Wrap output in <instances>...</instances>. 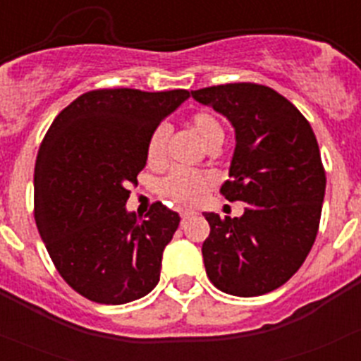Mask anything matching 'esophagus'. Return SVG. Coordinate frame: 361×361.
Wrapping results in <instances>:
<instances>
[{"label":"esophagus","instance_id":"esophagus-1","mask_svg":"<svg viewBox=\"0 0 361 361\" xmlns=\"http://www.w3.org/2000/svg\"><path fill=\"white\" fill-rule=\"evenodd\" d=\"M197 213L195 212H190V209H184V212H180V219H183V222H186V220L193 219Z\"/></svg>","mask_w":361,"mask_h":361}]
</instances>
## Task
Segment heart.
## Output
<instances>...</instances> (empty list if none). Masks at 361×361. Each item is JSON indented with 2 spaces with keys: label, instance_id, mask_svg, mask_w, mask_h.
I'll list each match as a JSON object with an SVG mask.
<instances>
[{
  "label": "heart",
  "instance_id": "obj_1",
  "mask_svg": "<svg viewBox=\"0 0 361 361\" xmlns=\"http://www.w3.org/2000/svg\"><path fill=\"white\" fill-rule=\"evenodd\" d=\"M188 128L199 137L206 148L220 146L224 139V126L215 114L208 110L193 111L186 121ZM146 161L152 168H162L168 161L166 152V128L157 126L148 137L146 145ZM212 186V175L197 170H173L159 186V191L164 199L178 204V206H195Z\"/></svg>",
  "mask_w": 361,
  "mask_h": 361
}]
</instances>
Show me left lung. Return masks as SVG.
Listing matches in <instances>:
<instances>
[{
	"mask_svg": "<svg viewBox=\"0 0 361 361\" xmlns=\"http://www.w3.org/2000/svg\"><path fill=\"white\" fill-rule=\"evenodd\" d=\"M235 126L237 146L220 193L245 202L242 216L204 213L206 273L220 291L266 295L288 282L320 226L325 170L311 124L269 86L229 82L191 92Z\"/></svg>",
	"mask_w": 361,
	"mask_h": 361,
	"instance_id": "obj_1",
	"label": "left lung"
}]
</instances>
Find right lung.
<instances>
[{
  "mask_svg": "<svg viewBox=\"0 0 361 361\" xmlns=\"http://www.w3.org/2000/svg\"><path fill=\"white\" fill-rule=\"evenodd\" d=\"M188 90L104 88L79 95L50 124L34 170V216L57 273L97 304L148 295L180 216L153 202L145 220L124 204L146 166L148 137Z\"/></svg>",
  "mask_w": 361,
  "mask_h": 361,
  "instance_id": "right-lung-1",
  "label": "right lung"
}]
</instances>
